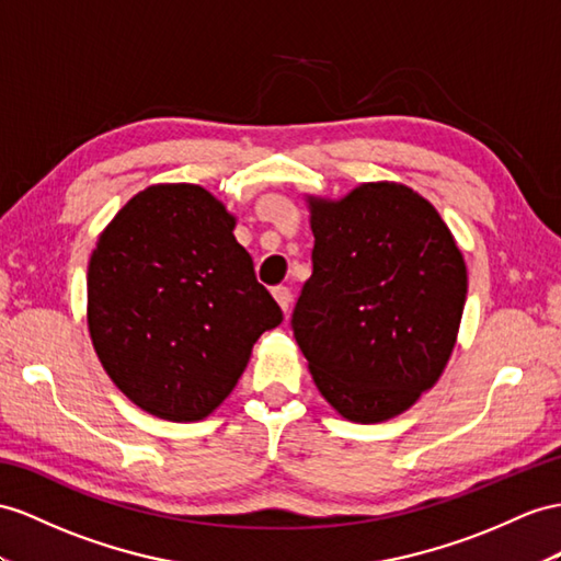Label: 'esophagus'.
Here are the masks:
<instances>
[{
  "label": "esophagus",
  "instance_id": "esophagus-1",
  "mask_svg": "<svg viewBox=\"0 0 561 561\" xmlns=\"http://www.w3.org/2000/svg\"><path fill=\"white\" fill-rule=\"evenodd\" d=\"M272 296H275V300H277L279 308L284 312H289V308H291V291L286 289V286H275V289H272Z\"/></svg>",
  "mask_w": 561,
  "mask_h": 561
}]
</instances>
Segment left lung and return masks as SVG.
I'll list each match as a JSON object with an SVG mask.
<instances>
[{
    "mask_svg": "<svg viewBox=\"0 0 561 561\" xmlns=\"http://www.w3.org/2000/svg\"><path fill=\"white\" fill-rule=\"evenodd\" d=\"M312 275L291 329L320 393L360 424L391 420L431 389L467 298L465 257L426 198L369 182L310 201Z\"/></svg>",
    "mask_w": 561,
    "mask_h": 561,
    "instance_id": "left-lung-1",
    "label": "left lung"
}]
</instances>
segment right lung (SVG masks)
I'll list each match as a JSON object with an SVG mask.
<instances>
[{"label":"right lung","mask_w":561,"mask_h":561,"mask_svg":"<svg viewBox=\"0 0 561 561\" xmlns=\"http://www.w3.org/2000/svg\"><path fill=\"white\" fill-rule=\"evenodd\" d=\"M232 229L201 186L156 184L96 241L94 351L113 383L161 420H204L232 393L257 336L284 318Z\"/></svg>","instance_id":"right-lung-1"}]
</instances>
